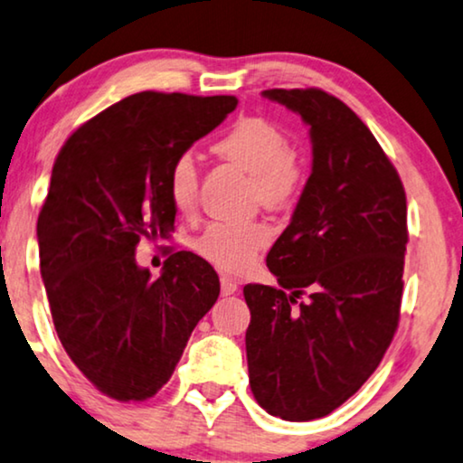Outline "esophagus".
I'll use <instances>...</instances> for the list:
<instances>
[{"mask_svg":"<svg viewBox=\"0 0 463 463\" xmlns=\"http://www.w3.org/2000/svg\"><path fill=\"white\" fill-rule=\"evenodd\" d=\"M220 286H222V296H231L237 292V281L231 279V277H222Z\"/></svg>","mask_w":463,"mask_h":463,"instance_id":"obj_1","label":"esophagus"}]
</instances>
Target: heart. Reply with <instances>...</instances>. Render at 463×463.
<instances>
[{
  "instance_id": "b5f03b06",
  "label": "heart",
  "mask_w": 463,
  "mask_h": 463,
  "mask_svg": "<svg viewBox=\"0 0 463 463\" xmlns=\"http://www.w3.org/2000/svg\"><path fill=\"white\" fill-rule=\"evenodd\" d=\"M213 152L251 175V190L264 207L288 209L303 193L305 160L289 147V137L273 122L256 116L241 118L224 137L215 141ZM167 188L177 212H193L199 196V169L193 154L184 152L171 163ZM269 228L262 222H213L194 239V250L222 270L243 273L269 243Z\"/></svg>"
}]
</instances>
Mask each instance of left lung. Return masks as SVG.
<instances>
[{
  "label": "left lung",
  "mask_w": 463,
  "mask_h": 463,
  "mask_svg": "<svg viewBox=\"0 0 463 463\" xmlns=\"http://www.w3.org/2000/svg\"><path fill=\"white\" fill-rule=\"evenodd\" d=\"M262 95L311 127L313 169L267 256L279 286L243 288L250 387L270 415L311 421L366 383L396 335L406 194L371 128L341 99L322 89Z\"/></svg>",
  "instance_id": "left-lung-1"
}]
</instances>
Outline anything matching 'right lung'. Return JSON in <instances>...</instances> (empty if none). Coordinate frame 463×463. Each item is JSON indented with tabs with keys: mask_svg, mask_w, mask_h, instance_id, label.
<instances>
[{
	"mask_svg": "<svg viewBox=\"0 0 463 463\" xmlns=\"http://www.w3.org/2000/svg\"><path fill=\"white\" fill-rule=\"evenodd\" d=\"M237 97L144 90L76 128L54 160L38 218L54 330L80 373L118 402L152 398L220 296L212 264L175 251L139 269V241L169 239L171 163L212 133Z\"/></svg>",
	"mask_w": 463,
	"mask_h": 463,
	"instance_id": "obj_1",
	"label": "right lung"
}]
</instances>
